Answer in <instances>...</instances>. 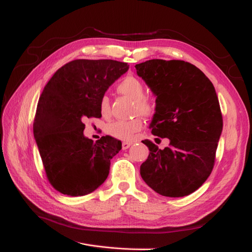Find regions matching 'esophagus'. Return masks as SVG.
Here are the masks:
<instances>
[{
    "instance_id": "obj_1",
    "label": "esophagus",
    "mask_w": 252,
    "mask_h": 252,
    "mask_svg": "<svg viewBox=\"0 0 252 252\" xmlns=\"http://www.w3.org/2000/svg\"><path fill=\"white\" fill-rule=\"evenodd\" d=\"M132 146V142H128V141H124L122 142V150H126Z\"/></svg>"
}]
</instances>
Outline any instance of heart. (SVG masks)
I'll return each mask as SVG.
<instances>
[{"mask_svg": "<svg viewBox=\"0 0 252 252\" xmlns=\"http://www.w3.org/2000/svg\"><path fill=\"white\" fill-rule=\"evenodd\" d=\"M117 91L135 101V113L141 114L143 116H150L155 111V106L150 99L146 97V89L142 82L133 76H127L122 80ZM99 111L102 116L110 114V99L103 95L99 100ZM143 126L141 117H136L131 120H116L111 122L106 126V133L115 138L122 140H131L134 135L139 132Z\"/></svg>", "mask_w": 252, "mask_h": 252, "instance_id": "obj_1", "label": "heart"}]
</instances>
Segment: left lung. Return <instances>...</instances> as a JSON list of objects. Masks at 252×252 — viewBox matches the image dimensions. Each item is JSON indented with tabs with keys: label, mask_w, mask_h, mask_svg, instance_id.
<instances>
[{
	"label": "left lung",
	"mask_w": 252,
	"mask_h": 252,
	"mask_svg": "<svg viewBox=\"0 0 252 252\" xmlns=\"http://www.w3.org/2000/svg\"><path fill=\"white\" fill-rule=\"evenodd\" d=\"M135 67L156 97L152 134L170 140L163 150L142 141L150 154L140 175L160 195H189L209 177L222 131L214 86L202 70L182 60L153 59Z\"/></svg>",
	"instance_id": "obj_1"
}]
</instances>
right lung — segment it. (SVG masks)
Here are the masks:
<instances>
[{"label":"right lung","instance_id":"add662e5","mask_svg":"<svg viewBox=\"0 0 252 252\" xmlns=\"http://www.w3.org/2000/svg\"><path fill=\"white\" fill-rule=\"evenodd\" d=\"M128 69L125 62L79 59L56 71L44 86L35 112L33 136L46 176L56 190L82 196L101 186L121 141L85 137V118L101 117L99 100Z\"/></svg>","mask_w":252,"mask_h":252}]
</instances>
